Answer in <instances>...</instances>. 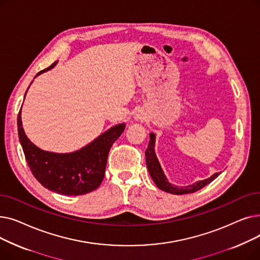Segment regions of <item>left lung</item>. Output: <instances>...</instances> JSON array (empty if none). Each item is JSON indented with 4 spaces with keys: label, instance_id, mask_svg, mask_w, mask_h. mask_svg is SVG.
<instances>
[{
    "label": "left lung",
    "instance_id": "8db88e82",
    "mask_svg": "<svg viewBox=\"0 0 260 260\" xmlns=\"http://www.w3.org/2000/svg\"><path fill=\"white\" fill-rule=\"evenodd\" d=\"M149 140L148 142V146L145 151V160H146V166L149 172V175L152 176V178L154 180V182L156 183V185L162 189L165 192L171 193V194H175V195H183V194H190V193H195L197 190L201 189L202 187H204L206 185H208L209 183H211L213 180H215L218 176L220 175V173H216L214 174L210 178L206 179V180H201L198 181L192 185H187V186H174L173 184H171L167 177L165 176L162 172V169L160 167V163L156 157L155 154V135L152 133L149 135Z\"/></svg>",
    "mask_w": 260,
    "mask_h": 260
}]
</instances>
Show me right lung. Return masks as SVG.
<instances>
[{"mask_svg": "<svg viewBox=\"0 0 260 260\" xmlns=\"http://www.w3.org/2000/svg\"><path fill=\"white\" fill-rule=\"evenodd\" d=\"M54 64L56 62L38 75L50 70ZM124 128L125 124L122 123L108 129L80 151L54 154L42 151L29 141L22 127L21 109L18 115L20 142L35 178L45 188L68 196L84 195L99 187L104 178L109 149Z\"/></svg>", "mask_w": 260, "mask_h": 260, "instance_id": "add662e5", "label": "right lung"}]
</instances>
